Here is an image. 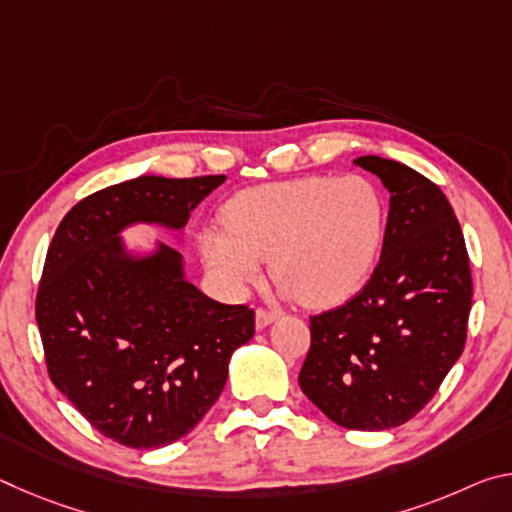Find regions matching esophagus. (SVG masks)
Returning a JSON list of instances; mask_svg holds the SVG:
<instances>
[{
	"instance_id": "1",
	"label": "esophagus",
	"mask_w": 512,
	"mask_h": 512,
	"mask_svg": "<svg viewBox=\"0 0 512 512\" xmlns=\"http://www.w3.org/2000/svg\"><path fill=\"white\" fill-rule=\"evenodd\" d=\"M280 318V311H275V309H266V307H259L257 309V316H255V320H257V329H264V327H268L273 323V320H277Z\"/></svg>"
}]
</instances>
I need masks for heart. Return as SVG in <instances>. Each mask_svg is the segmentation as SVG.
<instances>
[{
    "mask_svg": "<svg viewBox=\"0 0 512 512\" xmlns=\"http://www.w3.org/2000/svg\"><path fill=\"white\" fill-rule=\"evenodd\" d=\"M386 235L381 189L359 173L307 176L246 189L225 205V225L201 232L210 271L230 289L262 277L305 305H332L370 275Z\"/></svg>",
    "mask_w": 512,
    "mask_h": 512,
    "instance_id": "obj_1",
    "label": "heart"
}]
</instances>
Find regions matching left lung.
Masks as SVG:
<instances>
[{
    "label": "left lung",
    "mask_w": 512,
    "mask_h": 512,
    "mask_svg": "<svg viewBox=\"0 0 512 512\" xmlns=\"http://www.w3.org/2000/svg\"><path fill=\"white\" fill-rule=\"evenodd\" d=\"M391 192L375 271L345 305L309 318L300 388L345 429L400 427L461 357L472 309L463 230L436 183L402 162L354 160Z\"/></svg>",
    "instance_id": "obj_1"
}]
</instances>
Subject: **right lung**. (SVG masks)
<instances>
[{"instance_id": "obj_1", "label": "right lung", "mask_w": 512, "mask_h": 512, "mask_svg": "<svg viewBox=\"0 0 512 512\" xmlns=\"http://www.w3.org/2000/svg\"><path fill=\"white\" fill-rule=\"evenodd\" d=\"M225 176H140L85 196L51 239L36 296L49 379L119 445L176 443L212 409L230 354L255 334L248 305H221L185 280L178 250L133 257L119 232L180 230Z\"/></svg>"}]
</instances>
